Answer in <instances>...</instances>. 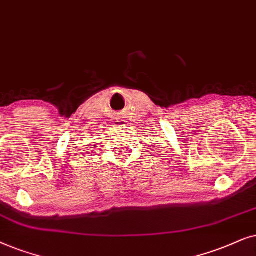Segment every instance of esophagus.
I'll use <instances>...</instances> for the list:
<instances>
[{"instance_id":"obj_1","label":"esophagus","mask_w":256,"mask_h":256,"mask_svg":"<svg viewBox=\"0 0 256 256\" xmlns=\"http://www.w3.org/2000/svg\"><path fill=\"white\" fill-rule=\"evenodd\" d=\"M125 120H117L116 122H118V124H116V126H122V125H120V124H122V122H124Z\"/></svg>"}]
</instances>
